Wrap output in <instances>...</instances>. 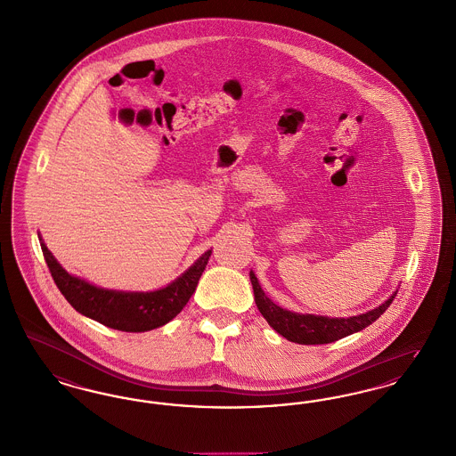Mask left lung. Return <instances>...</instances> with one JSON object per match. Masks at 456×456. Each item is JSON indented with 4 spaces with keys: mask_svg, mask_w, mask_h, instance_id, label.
I'll return each instance as SVG.
<instances>
[{
    "mask_svg": "<svg viewBox=\"0 0 456 456\" xmlns=\"http://www.w3.org/2000/svg\"><path fill=\"white\" fill-rule=\"evenodd\" d=\"M250 281L254 286L256 305L262 317L267 320V323L282 337H286L291 342L297 344H330L342 337L351 336L371 325L377 318L385 314V310L392 305L396 291L388 297L383 305H379L375 310L366 312L362 315L349 318L317 317V315H299L288 312L278 306L274 301H271L262 291L256 274L250 271Z\"/></svg>",
    "mask_w": 456,
    "mask_h": 456,
    "instance_id": "left-lung-1",
    "label": "left lung"
}]
</instances>
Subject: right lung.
I'll return each instance as SVG.
<instances>
[{"mask_svg": "<svg viewBox=\"0 0 456 456\" xmlns=\"http://www.w3.org/2000/svg\"><path fill=\"white\" fill-rule=\"evenodd\" d=\"M40 248L51 276L68 303L81 315L97 320L102 325L122 332L153 330L177 317L187 305L189 297L196 291L199 278L202 276L208 260L211 257V250H208L189 271L159 291L124 293L102 289L83 279L69 276L58 264V260L53 257L42 240Z\"/></svg>", "mask_w": 456, "mask_h": 456, "instance_id": "1", "label": "right lung"}]
</instances>
